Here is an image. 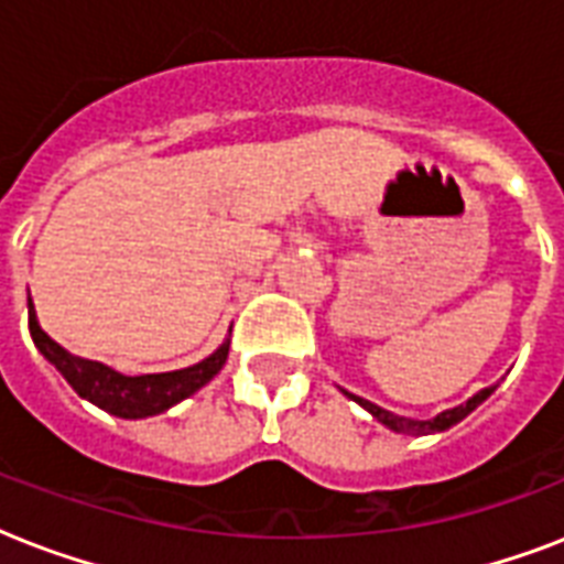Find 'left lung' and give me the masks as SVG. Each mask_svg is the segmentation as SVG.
<instances>
[{
  "label": "left lung",
  "mask_w": 564,
  "mask_h": 564,
  "mask_svg": "<svg viewBox=\"0 0 564 564\" xmlns=\"http://www.w3.org/2000/svg\"><path fill=\"white\" fill-rule=\"evenodd\" d=\"M495 392V386H489V389H482V392H477L474 398H468L465 403H459V406H454V410H445L438 412L436 419H427V421H419V419H403V415H394V412L383 410V406H377V403L366 401V398H357V394L345 392L351 401H357L362 406V410H369L371 415H375L380 424H386L389 430H394V433H406V436H427V433H445V430H451L454 424H459V421L468 415V412H474L477 406H480L489 394Z\"/></svg>",
  "instance_id": "left-lung-1"
}]
</instances>
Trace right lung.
<instances>
[{"label": "right lung", "mask_w": 564, "mask_h": 564, "mask_svg": "<svg viewBox=\"0 0 564 564\" xmlns=\"http://www.w3.org/2000/svg\"><path fill=\"white\" fill-rule=\"evenodd\" d=\"M29 330L34 345H37V351L64 375L66 383L73 386L84 401L96 403L99 410L110 412V415H117V419H149V415H161V412H166L170 406L181 403L184 398L195 394L202 386H207L213 377L219 375L225 360H228L230 348V339H225L207 360L195 362L189 369L128 377L122 375V371L105 366V362L75 357V354L66 351L64 345H57L55 339L40 327L31 299Z\"/></svg>", "instance_id": "right-lung-1"}]
</instances>
